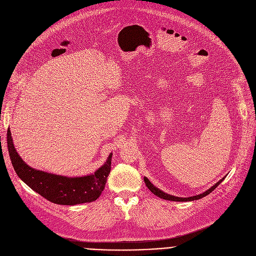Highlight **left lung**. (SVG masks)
Here are the masks:
<instances>
[{
	"label": "left lung",
	"mask_w": 256,
	"mask_h": 256,
	"mask_svg": "<svg viewBox=\"0 0 256 256\" xmlns=\"http://www.w3.org/2000/svg\"><path fill=\"white\" fill-rule=\"evenodd\" d=\"M225 178V177H224ZM224 178H222L221 180H218L216 184H214V186H212L210 188H208L206 192H204V194H198V196H190V198H178V196H170V194H165V192H163L162 190H160L159 188H157L156 186H154L151 182H150V180L147 178V177H144V184H146V186H148V188L155 194V196H159V198H163V200H172V202H190V200H200V198H204V196H208V194H210L218 184H221V182L224 180Z\"/></svg>",
	"instance_id": "1"
}]
</instances>
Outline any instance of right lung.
Returning a JSON list of instances; mask_svg holds the SVG:
<instances>
[{
    "label": "right lung",
    "mask_w": 256,
    "mask_h": 256,
    "mask_svg": "<svg viewBox=\"0 0 256 256\" xmlns=\"http://www.w3.org/2000/svg\"><path fill=\"white\" fill-rule=\"evenodd\" d=\"M7 142L10 159L17 175L31 190L54 204L74 206L96 200L104 190L107 177L110 173L112 154L109 155L104 165L91 175L66 177L28 166L16 152L9 128Z\"/></svg>",
    "instance_id": "obj_1"
}]
</instances>
